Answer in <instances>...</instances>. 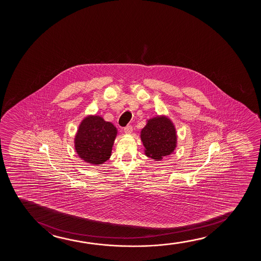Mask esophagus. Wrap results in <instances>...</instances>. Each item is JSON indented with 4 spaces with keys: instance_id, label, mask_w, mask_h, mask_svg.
<instances>
[{
    "instance_id": "1",
    "label": "esophagus",
    "mask_w": 261,
    "mask_h": 261,
    "mask_svg": "<svg viewBox=\"0 0 261 261\" xmlns=\"http://www.w3.org/2000/svg\"><path fill=\"white\" fill-rule=\"evenodd\" d=\"M133 131V127L131 125H127V126H125V128H124V132L126 135H129V134H131Z\"/></svg>"
}]
</instances>
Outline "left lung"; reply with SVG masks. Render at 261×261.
I'll return each instance as SVG.
<instances>
[{"label": "left lung", "mask_w": 261, "mask_h": 261, "mask_svg": "<svg viewBox=\"0 0 261 261\" xmlns=\"http://www.w3.org/2000/svg\"><path fill=\"white\" fill-rule=\"evenodd\" d=\"M140 137L145 155L156 161L169 156L177 146L175 125L165 115H158L147 119L146 125L141 130Z\"/></svg>", "instance_id": "left-lung-1"}]
</instances>
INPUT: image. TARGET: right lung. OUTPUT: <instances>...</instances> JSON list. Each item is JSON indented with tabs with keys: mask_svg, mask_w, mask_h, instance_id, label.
Here are the masks:
<instances>
[{
	"mask_svg": "<svg viewBox=\"0 0 261 261\" xmlns=\"http://www.w3.org/2000/svg\"><path fill=\"white\" fill-rule=\"evenodd\" d=\"M118 129L99 115H88L80 122L74 138L75 152L82 161L99 166L111 158Z\"/></svg>",
	"mask_w": 261,
	"mask_h": 261,
	"instance_id": "1",
	"label": "right lung"
}]
</instances>
